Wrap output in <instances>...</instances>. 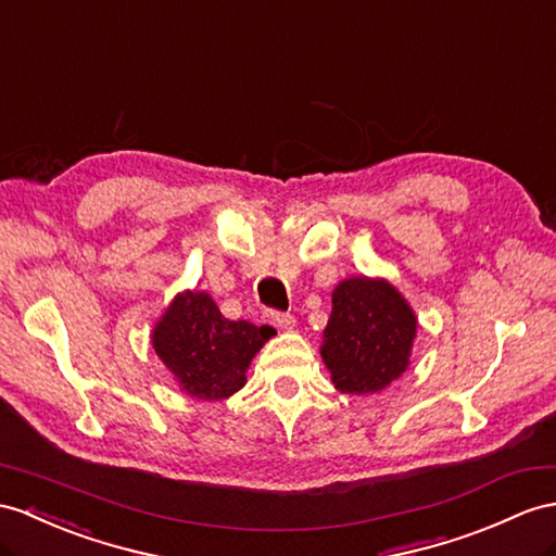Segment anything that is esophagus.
<instances>
[{
  "label": "esophagus",
  "mask_w": 556,
  "mask_h": 556,
  "mask_svg": "<svg viewBox=\"0 0 556 556\" xmlns=\"http://www.w3.org/2000/svg\"><path fill=\"white\" fill-rule=\"evenodd\" d=\"M270 323H274L278 330H292L296 325L294 316H290V314H270Z\"/></svg>",
  "instance_id": "34e87169"
}]
</instances>
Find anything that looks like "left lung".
Here are the masks:
<instances>
[{
	"label": "left lung",
	"instance_id": "1",
	"mask_svg": "<svg viewBox=\"0 0 556 556\" xmlns=\"http://www.w3.org/2000/svg\"><path fill=\"white\" fill-rule=\"evenodd\" d=\"M417 318L384 278H346L332 292L320 356L342 394H375L408 370Z\"/></svg>",
	"mask_w": 556,
	"mask_h": 556
}]
</instances>
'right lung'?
Returning a JSON list of instances; mask_svg holds the SVG:
<instances>
[{
    "mask_svg": "<svg viewBox=\"0 0 556 556\" xmlns=\"http://www.w3.org/2000/svg\"><path fill=\"white\" fill-rule=\"evenodd\" d=\"M274 332L228 320L207 292L186 290L153 328V349L188 396L222 401L245 387L254 354Z\"/></svg>",
    "mask_w": 556,
    "mask_h": 556,
    "instance_id": "right-lung-1",
    "label": "right lung"
}]
</instances>
